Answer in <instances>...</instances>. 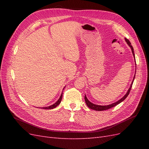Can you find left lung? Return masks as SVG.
Returning a JSON list of instances; mask_svg holds the SVG:
<instances>
[{"mask_svg": "<svg viewBox=\"0 0 149 149\" xmlns=\"http://www.w3.org/2000/svg\"><path fill=\"white\" fill-rule=\"evenodd\" d=\"M126 42H127V43L128 44V45L130 47V48H131L132 49V54L133 55L135 58V55H134V48L132 47V46L131 45V43H130V42H129V40L127 38H125ZM134 78H135V75H134V79H133V81L132 82V84L131 85H130V87L129 88L128 91L127 92V93L125 94V95L123 97L121 98L120 100H119L118 102H116L113 104H110V105H107V106H100V105H96V104H93L92 102H90L88 99L86 97V95L84 96V100H85V102H86V105L88 106V107H89L90 109H93V110H95V111H104V110H107V109H110V108H112L114 106H116V105L119 104V103H120L121 102H123L125 99L127 97V96L129 95V94L130 91V90H131V88H132V84H133V82H134Z\"/></svg>", "mask_w": 149, "mask_h": 149, "instance_id": "left-lung-1", "label": "left lung"}]
</instances>
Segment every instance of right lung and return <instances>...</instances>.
Instances as JSON below:
<instances>
[{"instance_id": "obj_1", "label": "right lung", "mask_w": 149, "mask_h": 149, "mask_svg": "<svg viewBox=\"0 0 149 149\" xmlns=\"http://www.w3.org/2000/svg\"><path fill=\"white\" fill-rule=\"evenodd\" d=\"M62 97H63V93H61V96H60V98H59V100H58L55 104H53V105H52V106H50L45 107H42V108H43V109H53V108L56 107V106H58V105L60 104V102H61V100H62Z\"/></svg>"}]
</instances>
